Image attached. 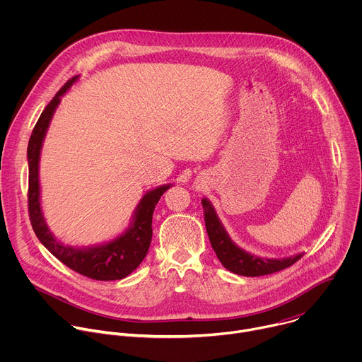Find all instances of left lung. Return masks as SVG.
<instances>
[{
	"label": "left lung",
	"mask_w": 362,
	"mask_h": 362,
	"mask_svg": "<svg viewBox=\"0 0 362 362\" xmlns=\"http://www.w3.org/2000/svg\"><path fill=\"white\" fill-rule=\"evenodd\" d=\"M203 206V216L206 232H208L211 245L218 256V259L222 265L242 276H262L269 275L278 271H282L291 265H293L298 259L303 256V253H296L289 257H282V259H269V257H262L252 255L242 247H239L226 232L223 223L221 222L214 204L209 199H202Z\"/></svg>",
	"instance_id": "8db88e82"
}]
</instances>
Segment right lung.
I'll return each mask as SVG.
<instances>
[{
  "mask_svg": "<svg viewBox=\"0 0 362 362\" xmlns=\"http://www.w3.org/2000/svg\"><path fill=\"white\" fill-rule=\"evenodd\" d=\"M80 80V76L70 78L64 87L48 103L42 110L33 134L28 141V211L33 229L38 240L53 253L66 267L87 278L97 281H116L130 275L144 259L151 242V218L154 206L160 196L173 186L172 183L162 185L147 190L132 215L129 226L116 238L90 246H71L59 240L49 230L42 208L40 187V156L42 143L62 97Z\"/></svg>",
  "mask_w": 362,
  "mask_h": 362,
  "instance_id": "add662e5",
  "label": "right lung"
}]
</instances>
